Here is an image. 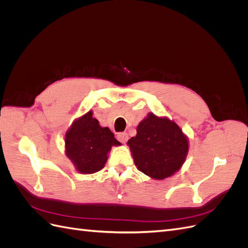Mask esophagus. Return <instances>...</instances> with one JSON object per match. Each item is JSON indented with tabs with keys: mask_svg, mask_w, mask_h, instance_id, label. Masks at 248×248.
I'll return each mask as SVG.
<instances>
[{
	"mask_svg": "<svg viewBox=\"0 0 248 248\" xmlns=\"http://www.w3.org/2000/svg\"><path fill=\"white\" fill-rule=\"evenodd\" d=\"M117 139H118V140L125 144V142L128 140V134H127L126 132H120L117 134Z\"/></svg>",
	"mask_w": 248,
	"mask_h": 248,
	"instance_id": "34e87169",
	"label": "esophagus"
}]
</instances>
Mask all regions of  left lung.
I'll return each instance as SVG.
<instances>
[{
    "mask_svg": "<svg viewBox=\"0 0 248 248\" xmlns=\"http://www.w3.org/2000/svg\"><path fill=\"white\" fill-rule=\"evenodd\" d=\"M129 146L139 170L156 180L169 178L182 168L189 142L182 129L167 117L149 112L137 127Z\"/></svg>",
    "mask_w": 248,
    "mask_h": 248,
    "instance_id": "1",
    "label": "left lung"
}]
</instances>
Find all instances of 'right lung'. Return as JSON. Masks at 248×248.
Returning <instances> with one entry per match:
<instances>
[{"label": "right lung", "mask_w": 248, "mask_h": 248, "mask_svg": "<svg viewBox=\"0 0 248 248\" xmlns=\"http://www.w3.org/2000/svg\"><path fill=\"white\" fill-rule=\"evenodd\" d=\"M121 142L108 127H101L93 111L76 119L65 133V153L80 174H94L103 169L112 146Z\"/></svg>", "instance_id": "1"}]
</instances>
